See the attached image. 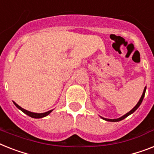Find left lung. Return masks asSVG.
I'll use <instances>...</instances> for the list:
<instances>
[{
  "label": "left lung",
  "instance_id": "8db88e82",
  "mask_svg": "<svg viewBox=\"0 0 154 154\" xmlns=\"http://www.w3.org/2000/svg\"><path fill=\"white\" fill-rule=\"evenodd\" d=\"M146 87H145L144 88V91H143V93H142V97H141V98H140L139 101L138 102V103L136 104L135 106H134V107L133 109L131 110L129 112H127L126 115H124V116H122V117H120V118H119V119H105V118H103V117H101V118L103 119H104V120L106 121H109V122H119V121H121L122 120V119H124L125 118H127V116H130V115H131L132 113H134V112H135L136 110L138 109V107H139V106L141 105V103H142V100H143V98H144L145 97V93H146Z\"/></svg>",
  "mask_w": 154,
  "mask_h": 154
}]
</instances>
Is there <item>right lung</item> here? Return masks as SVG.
<instances>
[{
	"mask_svg": "<svg viewBox=\"0 0 154 154\" xmlns=\"http://www.w3.org/2000/svg\"><path fill=\"white\" fill-rule=\"evenodd\" d=\"M13 103H14V104L16 105V107H17V108H19V109L20 110V111H22L23 113H25L26 115H27L28 116H30V117H32V118H35V119L43 118V117H45V116H48L49 114L51 113V112L53 111V110H51V111H49V112H44V113H35V112H29V111H27V110L23 109V108H22L20 106H19L17 103H15L14 101H13Z\"/></svg>",
	"mask_w": 154,
	"mask_h": 154,
	"instance_id": "add662e5",
	"label": "right lung"
}]
</instances>
